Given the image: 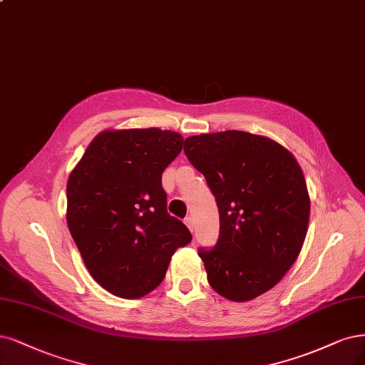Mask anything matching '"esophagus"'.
I'll return each mask as SVG.
<instances>
[{
    "label": "esophagus",
    "instance_id": "1",
    "mask_svg": "<svg viewBox=\"0 0 365 365\" xmlns=\"http://www.w3.org/2000/svg\"><path fill=\"white\" fill-rule=\"evenodd\" d=\"M184 223H185L187 228L193 232V219H192L190 216H188V217H185V219H184Z\"/></svg>",
    "mask_w": 365,
    "mask_h": 365
}]
</instances>
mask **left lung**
Listing matches in <instances>:
<instances>
[{
	"mask_svg": "<svg viewBox=\"0 0 365 365\" xmlns=\"http://www.w3.org/2000/svg\"><path fill=\"white\" fill-rule=\"evenodd\" d=\"M184 153L219 207V240L199 249L211 288L232 302L269 292L308 231L309 195L297 160L269 137L237 130L187 137Z\"/></svg>",
	"mask_w": 365,
	"mask_h": 365,
	"instance_id": "left-lung-1",
	"label": "left lung"
}]
</instances>
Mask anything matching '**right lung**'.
Returning a JSON list of instances; mask_svg holds the SVG:
<instances>
[{
  "label": "right lung",
  "mask_w": 365,
  "mask_h": 365,
  "mask_svg": "<svg viewBox=\"0 0 365 365\" xmlns=\"http://www.w3.org/2000/svg\"><path fill=\"white\" fill-rule=\"evenodd\" d=\"M182 143L169 130H106L69 175L68 228L92 278L111 294L139 299L155 290L175 250L192 242L168 212L161 187Z\"/></svg>",
  "instance_id": "add662e5"
}]
</instances>
